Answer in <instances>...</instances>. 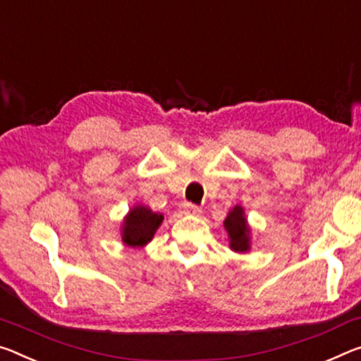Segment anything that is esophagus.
Listing matches in <instances>:
<instances>
[{
    "mask_svg": "<svg viewBox=\"0 0 361 361\" xmlns=\"http://www.w3.org/2000/svg\"><path fill=\"white\" fill-rule=\"evenodd\" d=\"M183 210H185V214H188V215H199V214H201V209H199L197 205L190 204V202L183 205Z\"/></svg>",
    "mask_w": 361,
    "mask_h": 361,
    "instance_id": "1",
    "label": "esophagus"
}]
</instances>
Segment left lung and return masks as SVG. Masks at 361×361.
<instances>
[{
    "instance_id": "1",
    "label": "left lung",
    "mask_w": 361,
    "mask_h": 361,
    "mask_svg": "<svg viewBox=\"0 0 361 361\" xmlns=\"http://www.w3.org/2000/svg\"><path fill=\"white\" fill-rule=\"evenodd\" d=\"M225 228L230 234V245L236 252H244L249 249V228L244 219L243 209L236 205L225 220Z\"/></svg>"
}]
</instances>
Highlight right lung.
<instances>
[{
    "mask_svg": "<svg viewBox=\"0 0 361 361\" xmlns=\"http://www.w3.org/2000/svg\"><path fill=\"white\" fill-rule=\"evenodd\" d=\"M164 216L152 212L147 207H135L127 216L123 223V233L122 239L123 243L130 245V247H136V245H145L152 239L154 233L162 223Z\"/></svg>",
    "mask_w": 361,
    "mask_h": 361,
    "instance_id": "obj_1",
    "label": "right lung"
}]
</instances>
